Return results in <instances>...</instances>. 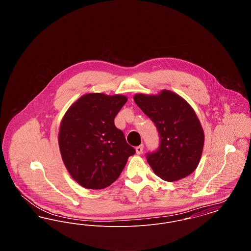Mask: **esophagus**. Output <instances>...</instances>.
Returning <instances> with one entry per match:
<instances>
[{"label": "esophagus", "mask_w": 251, "mask_h": 251, "mask_svg": "<svg viewBox=\"0 0 251 251\" xmlns=\"http://www.w3.org/2000/svg\"><path fill=\"white\" fill-rule=\"evenodd\" d=\"M143 144H141V145H139L138 147H136V148H135V151H136V153H137V154H141V153L143 152Z\"/></svg>", "instance_id": "esophagus-1"}]
</instances>
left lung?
<instances>
[{"label":"left lung","mask_w":251,"mask_h":251,"mask_svg":"<svg viewBox=\"0 0 251 251\" xmlns=\"http://www.w3.org/2000/svg\"><path fill=\"white\" fill-rule=\"evenodd\" d=\"M133 100L154 122L160 135L159 149L147 154L153 172L167 181L190 175L199 166L204 145V131L191 105L170 90L158 95L135 94Z\"/></svg>","instance_id":"left-lung-1"}]
</instances>
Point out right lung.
I'll use <instances>...</instances> for the list:
<instances>
[{
  "label": "right lung",
  "mask_w": 251,
  "mask_h": 251,
  "mask_svg": "<svg viewBox=\"0 0 251 251\" xmlns=\"http://www.w3.org/2000/svg\"><path fill=\"white\" fill-rule=\"evenodd\" d=\"M127 100L124 95L88 93L72 103L62 119V160L72 179L84 188H106L135 153L114 123Z\"/></svg>",
  "instance_id": "right-lung-1"
}]
</instances>
